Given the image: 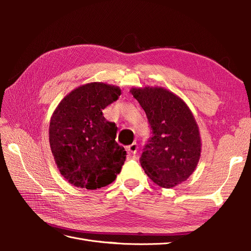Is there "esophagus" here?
Returning <instances> with one entry per match:
<instances>
[{
	"instance_id": "34e87169",
	"label": "esophagus",
	"mask_w": 251,
	"mask_h": 251,
	"mask_svg": "<svg viewBox=\"0 0 251 251\" xmlns=\"http://www.w3.org/2000/svg\"><path fill=\"white\" fill-rule=\"evenodd\" d=\"M126 151H127V153H128V154H132V155L137 153V151H138V146H137V143L134 142V143H132V144H131V146L126 147Z\"/></svg>"
}]
</instances>
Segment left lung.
Listing matches in <instances>:
<instances>
[{"mask_svg": "<svg viewBox=\"0 0 251 251\" xmlns=\"http://www.w3.org/2000/svg\"><path fill=\"white\" fill-rule=\"evenodd\" d=\"M151 127L140 163L159 186H176L195 172L201 156L199 126L179 96L162 87L132 88Z\"/></svg>", "mask_w": 251, "mask_h": 251, "instance_id": "obj_1", "label": "left lung"}]
</instances>
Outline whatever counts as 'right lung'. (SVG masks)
I'll use <instances>...</instances> for the list:
<instances>
[{
  "label": "right lung",
  "mask_w": 251,
  "mask_h": 251,
  "mask_svg": "<svg viewBox=\"0 0 251 251\" xmlns=\"http://www.w3.org/2000/svg\"><path fill=\"white\" fill-rule=\"evenodd\" d=\"M119 87L89 82L66 95L53 112L49 126L52 155L70 184L97 189L116 179L126 151L115 141L117 126L102 110L118 100Z\"/></svg>",
  "instance_id": "obj_1"
}]
</instances>
